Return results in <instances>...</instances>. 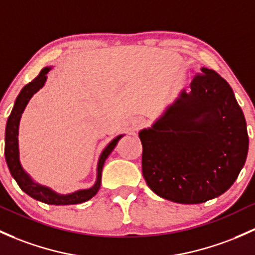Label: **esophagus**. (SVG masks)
<instances>
[{
	"label": "esophagus",
	"mask_w": 255,
	"mask_h": 255,
	"mask_svg": "<svg viewBox=\"0 0 255 255\" xmlns=\"http://www.w3.org/2000/svg\"><path fill=\"white\" fill-rule=\"evenodd\" d=\"M146 124H147V122L143 117H136L132 122V128H133V130L138 131V130H141L142 128L146 127Z\"/></svg>",
	"instance_id": "1"
}]
</instances>
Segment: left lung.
Listing matches in <instances>:
<instances>
[{"instance_id":"obj_1","label":"left lung","mask_w":255,"mask_h":255,"mask_svg":"<svg viewBox=\"0 0 255 255\" xmlns=\"http://www.w3.org/2000/svg\"><path fill=\"white\" fill-rule=\"evenodd\" d=\"M142 175L161 198L199 204L226 192L248 153L245 116L231 86L202 68L152 128L139 132Z\"/></svg>"}]
</instances>
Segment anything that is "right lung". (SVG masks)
I'll use <instances>...</instances> for the list:
<instances>
[{
	"label": "right lung",
	"mask_w": 255,
	"mask_h": 255,
	"mask_svg": "<svg viewBox=\"0 0 255 255\" xmlns=\"http://www.w3.org/2000/svg\"><path fill=\"white\" fill-rule=\"evenodd\" d=\"M50 72V68H43L41 70L37 78L34 80L30 81L28 85L23 87L20 94L15 100L14 107L12 109L9 118L7 120L6 125V144H4V157H6V161L8 169H9L10 174L14 177L17 181L18 186L30 197L34 199L43 202L46 204H53V205H69V204H79L83 202L89 201L96 193L98 192L101 186V176H102V169L105 165V161L108 155L111 154L112 150L117 146L118 141L122 138V136H118L114 138L108 146L106 147L105 150L101 154L100 161H98L97 166V181H96L94 187L90 190H83L78 191V192L68 194V196H59V194L54 193L50 188L43 187V186L34 183L30 180V177L25 174V171L21 168L20 163H19V152H18V128H19V120H20L21 113H23L24 108L28 105L29 100L31 96L42 87V85L46 81V74Z\"/></svg>",
	"instance_id": "right-lung-1"
}]
</instances>
